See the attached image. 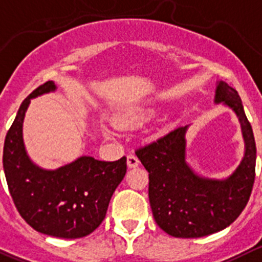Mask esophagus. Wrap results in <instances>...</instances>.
<instances>
[{
    "mask_svg": "<svg viewBox=\"0 0 262 262\" xmlns=\"http://www.w3.org/2000/svg\"><path fill=\"white\" fill-rule=\"evenodd\" d=\"M139 164H140V161H139L138 157H136L135 154H128V156H127V166H128L129 168H135Z\"/></svg>",
    "mask_w": 262,
    "mask_h": 262,
    "instance_id": "esophagus-1",
    "label": "esophagus"
}]
</instances>
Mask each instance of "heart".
<instances>
[{
  "mask_svg": "<svg viewBox=\"0 0 262 262\" xmlns=\"http://www.w3.org/2000/svg\"><path fill=\"white\" fill-rule=\"evenodd\" d=\"M143 117H144V114H141V113H134V114H129V116L127 117L126 121L129 122V123H135V122L141 121V119H143Z\"/></svg>",
  "mask_w": 262,
  "mask_h": 262,
  "instance_id": "b5f03b06",
  "label": "heart"
}]
</instances>
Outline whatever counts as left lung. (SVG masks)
<instances>
[{
    "label": "left lung",
    "instance_id": "8db88e82",
    "mask_svg": "<svg viewBox=\"0 0 262 262\" xmlns=\"http://www.w3.org/2000/svg\"><path fill=\"white\" fill-rule=\"evenodd\" d=\"M215 103L235 112L245 139V157L224 180L201 178L185 161L188 126H181L135 153L149 172V202L157 225L176 238H201L228 228L247 206L255 183L256 144L238 92L225 82Z\"/></svg>",
    "mask_w": 262,
    "mask_h": 262
}]
</instances>
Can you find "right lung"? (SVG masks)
Here are the masks:
<instances>
[{"instance_id": "right-lung-1", "label": "right lung", "mask_w": 262, "mask_h": 262, "mask_svg": "<svg viewBox=\"0 0 262 262\" xmlns=\"http://www.w3.org/2000/svg\"><path fill=\"white\" fill-rule=\"evenodd\" d=\"M56 90L52 81L37 87L17 111L4 144V171L15 207L34 230L76 239L95 230L126 175V157L114 162L81 157L58 170L36 166L23 143V121L31 99Z\"/></svg>"}]
</instances>
